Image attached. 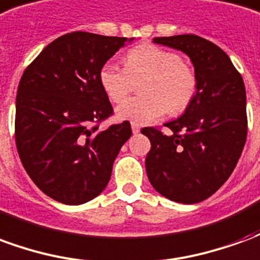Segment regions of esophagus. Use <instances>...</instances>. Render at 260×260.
Masks as SVG:
<instances>
[{"mask_svg": "<svg viewBox=\"0 0 260 260\" xmlns=\"http://www.w3.org/2000/svg\"><path fill=\"white\" fill-rule=\"evenodd\" d=\"M131 126H132V132H134V134H139V131H141V126H139V125L134 124V122H132V125H131Z\"/></svg>", "mask_w": 260, "mask_h": 260, "instance_id": "34e87169", "label": "esophagus"}]
</instances>
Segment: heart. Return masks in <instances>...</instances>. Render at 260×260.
Listing matches in <instances>:
<instances>
[{"label":"heart","instance_id":"obj_1","mask_svg":"<svg viewBox=\"0 0 260 260\" xmlns=\"http://www.w3.org/2000/svg\"><path fill=\"white\" fill-rule=\"evenodd\" d=\"M147 75L142 83L143 96L131 97L119 104L115 114L134 124H149L169 111L180 114L195 96L196 76L180 55L154 44H141L125 55V69L108 61L99 71V83L114 103L131 89V78Z\"/></svg>","mask_w":260,"mask_h":260}]
</instances>
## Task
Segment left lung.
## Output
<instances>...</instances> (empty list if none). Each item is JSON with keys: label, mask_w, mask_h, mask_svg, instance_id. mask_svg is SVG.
I'll return each mask as SVG.
<instances>
[{"label": "left lung", "mask_w": 260, "mask_h": 260, "mask_svg": "<svg viewBox=\"0 0 260 260\" xmlns=\"http://www.w3.org/2000/svg\"><path fill=\"white\" fill-rule=\"evenodd\" d=\"M153 43L186 54L195 68L196 91L184 114L164 126L143 128L152 147L146 173L160 195L178 203L207 199L233 173L246 141V93L231 59L195 35L154 37Z\"/></svg>", "instance_id": "8db88e82"}]
</instances>
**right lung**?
<instances>
[{"mask_svg": "<svg viewBox=\"0 0 260 260\" xmlns=\"http://www.w3.org/2000/svg\"><path fill=\"white\" fill-rule=\"evenodd\" d=\"M131 42L72 31L50 43L20 78L16 149L26 173L54 201L82 205L100 195L132 135L128 121L102 132L96 125L113 114L99 71Z\"/></svg>", "mask_w": 260, "mask_h": 260, "instance_id": "right-lung-1", "label": "right lung"}]
</instances>
